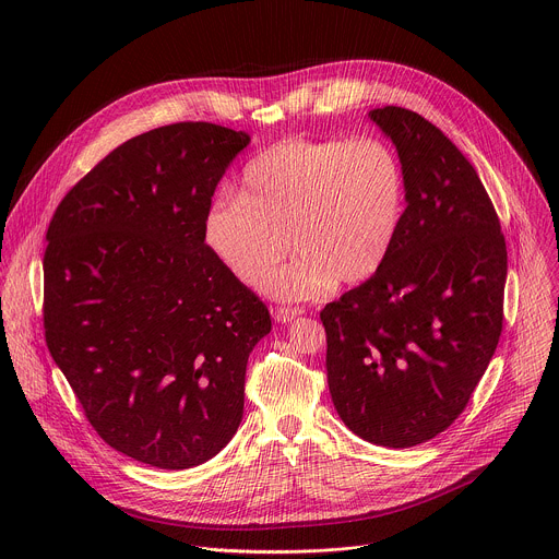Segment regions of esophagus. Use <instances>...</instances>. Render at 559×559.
I'll return each instance as SVG.
<instances>
[{
	"label": "esophagus",
	"instance_id": "1",
	"mask_svg": "<svg viewBox=\"0 0 559 559\" xmlns=\"http://www.w3.org/2000/svg\"><path fill=\"white\" fill-rule=\"evenodd\" d=\"M300 313H302V309H298V307H276L274 309V321L287 325V323L296 321Z\"/></svg>",
	"mask_w": 559,
	"mask_h": 559
}]
</instances>
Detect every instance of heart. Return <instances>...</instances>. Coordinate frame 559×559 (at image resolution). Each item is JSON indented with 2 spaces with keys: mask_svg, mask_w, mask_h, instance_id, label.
<instances>
[{
  "mask_svg": "<svg viewBox=\"0 0 559 559\" xmlns=\"http://www.w3.org/2000/svg\"><path fill=\"white\" fill-rule=\"evenodd\" d=\"M405 212V166L386 141L292 136L250 158L236 199L207 205L203 243L241 285L265 277L272 298L311 300L373 276ZM289 245L297 259L270 275Z\"/></svg>",
  "mask_w": 559,
  "mask_h": 559,
  "instance_id": "heart-1",
  "label": "heart"
}]
</instances>
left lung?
I'll list each match as a JSON object with an SVG mask.
<instances>
[{"instance_id": "obj_1", "label": "left lung", "mask_w": 559, "mask_h": 559, "mask_svg": "<svg viewBox=\"0 0 559 559\" xmlns=\"http://www.w3.org/2000/svg\"><path fill=\"white\" fill-rule=\"evenodd\" d=\"M407 212L382 267L325 305L328 382L362 440L407 449L442 433L485 376L500 334L507 243L466 156L431 121L384 106Z\"/></svg>"}]
</instances>
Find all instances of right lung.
<instances>
[{"mask_svg": "<svg viewBox=\"0 0 559 559\" xmlns=\"http://www.w3.org/2000/svg\"><path fill=\"white\" fill-rule=\"evenodd\" d=\"M248 132L188 121L143 132L59 203L44 254L52 360L119 453L181 471L243 418L246 367L272 321L203 243V214Z\"/></svg>", "mask_w": 559, "mask_h": 559, "instance_id": "1", "label": "right lung"}]
</instances>
